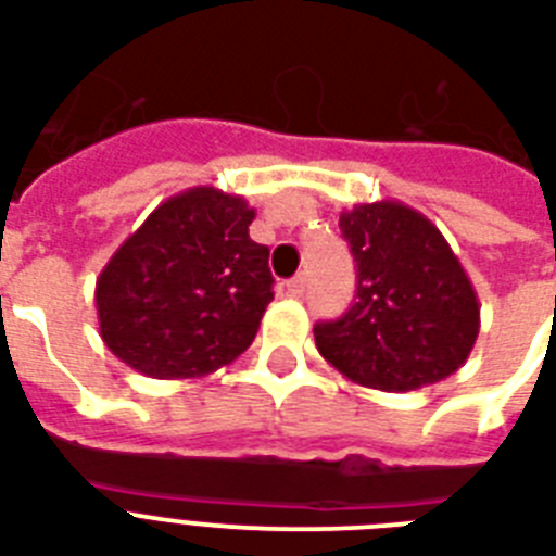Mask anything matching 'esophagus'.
Instances as JSON below:
<instances>
[{"instance_id":"34e87169","label":"esophagus","mask_w":556,"mask_h":556,"mask_svg":"<svg viewBox=\"0 0 556 556\" xmlns=\"http://www.w3.org/2000/svg\"><path fill=\"white\" fill-rule=\"evenodd\" d=\"M286 291H288V296H303V291H305V277L288 279V282H286Z\"/></svg>"}]
</instances>
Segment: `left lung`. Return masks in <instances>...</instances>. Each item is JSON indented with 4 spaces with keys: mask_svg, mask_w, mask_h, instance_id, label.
I'll return each instance as SVG.
<instances>
[{
    "mask_svg": "<svg viewBox=\"0 0 556 556\" xmlns=\"http://www.w3.org/2000/svg\"><path fill=\"white\" fill-rule=\"evenodd\" d=\"M357 262L355 303L314 343L352 383L409 392L450 378L479 338V296L441 230L401 201L340 213Z\"/></svg>",
    "mask_w": 556,
    "mask_h": 556,
    "instance_id": "obj_1",
    "label": "left lung"
}]
</instances>
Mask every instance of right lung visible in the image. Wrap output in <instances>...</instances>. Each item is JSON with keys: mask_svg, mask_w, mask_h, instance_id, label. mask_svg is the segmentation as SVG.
<instances>
[{"mask_svg": "<svg viewBox=\"0 0 556 556\" xmlns=\"http://www.w3.org/2000/svg\"><path fill=\"white\" fill-rule=\"evenodd\" d=\"M253 207L216 187L161 201L100 270V338L147 378H201L251 346L274 300Z\"/></svg>", "mask_w": 556, "mask_h": 556, "instance_id": "1", "label": "right lung"}]
</instances>
